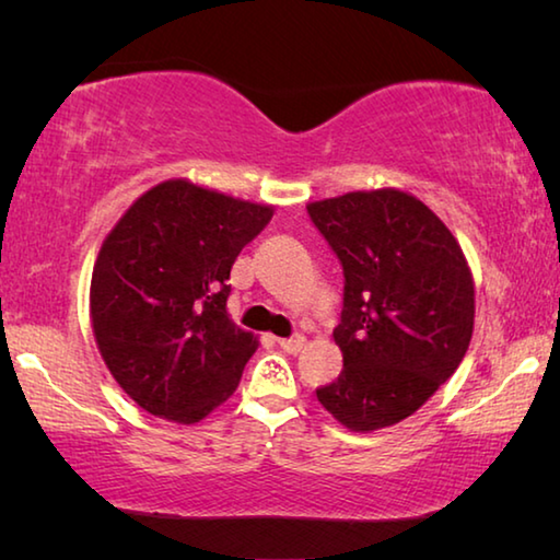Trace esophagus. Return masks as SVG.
Returning a JSON list of instances; mask_svg holds the SVG:
<instances>
[{"label":"esophagus","mask_w":560,"mask_h":560,"mask_svg":"<svg viewBox=\"0 0 560 560\" xmlns=\"http://www.w3.org/2000/svg\"><path fill=\"white\" fill-rule=\"evenodd\" d=\"M279 348L283 350V353H291L296 355L299 350L303 348V338L301 336H291V338H279Z\"/></svg>","instance_id":"34e87169"}]
</instances>
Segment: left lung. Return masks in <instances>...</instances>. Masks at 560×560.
<instances>
[{
  "label": "left lung",
  "mask_w": 560,
  "mask_h": 560,
  "mask_svg": "<svg viewBox=\"0 0 560 560\" xmlns=\"http://www.w3.org/2000/svg\"><path fill=\"white\" fill-rule=\"evenodd\" d=\"M343 269L334 338L338 381L318 402L348 430L410 417L457 371L474 328V281L457 240L400 189L348 192L306 207Z\"/></svg>",
  "instance_id": "left-lung-1"
}]
</instances>
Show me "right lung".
I'll list each match as a JSON object with an SVG mask.
<instances>
[{
	"label": "right lung",
	"mask_w": 560,
	"mask_h": 560,
	"mask_svg": "<svg viewBox=\"0 0 560 560\" xmlns=\"http://www.w3.org/2000/svg\"><path fill=\"white\" fill-rule=\"evenodd\" d=\"M271 214L170 179L106 236L91 279L93 334L110 375L150 415L192 424L236 390L257 340L226 316L230 271Z\"/></svg>",
	"instance_id": "right-lung-1"
}]
</instances>
